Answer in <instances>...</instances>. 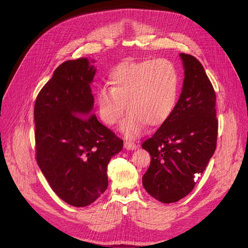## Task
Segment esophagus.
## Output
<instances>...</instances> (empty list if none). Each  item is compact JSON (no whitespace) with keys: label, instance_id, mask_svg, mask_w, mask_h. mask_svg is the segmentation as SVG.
I'll return each instance as SVG.
<instances>
[{"label":"esophagus","instance_id":"1","mask_svg":"<svg viewBox=\"0 0 248 248\" xmlns=\"http://www.w3.org/2000/svg\"><path fill=\"white\" fill-rule=\"evenodd\" d=\"M138 148V146L136 145V142H134V141H129V140H125L124 141V149H126V150H136Z\"/></svg>","mask_w":248,"mask_h":248}]
</instances>
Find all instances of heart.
Returning a JSON list of instances; mask_svg holds the SVG:
<instances>
[{
    "label": "heart",
    "instance_id": "1",
    "mask_svg": "<svg viewBox=\"0 0 248 248\" xmlns=\"http://www.w3.org/2000/svg\"><path fill=\"white\" fill-rule=\"evenodd\" d=\"M108 87L96 93L100 120L108 125L120 121L125 108L128 113L121 124L127 138H137L147 124L159 126L172 115L179 96L180 78L173 62L167 59L124 61L108 74Z\"/></svg>",
    "mask_w": 248,
    "mask_h": 248
}]
</instances>
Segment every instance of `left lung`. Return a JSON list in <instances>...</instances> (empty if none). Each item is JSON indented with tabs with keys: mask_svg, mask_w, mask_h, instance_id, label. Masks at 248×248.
I'll list each match as a JSON object with an SVG mask.
<instances>
[{
	"mask_svg": "<svg viewBox=\"0 0 248 248\" xmlns=\"http://www.w3.org/2000/svg\"><path fill=\"white\" fill-rule=\"evenodd\" d=\"M185 69L176 108L154 136L142 142L151 155L142 185L162 203L177 202L194 189L216 150V94L202 64L181 53Z\"/></svg>",
	"mask_w": 248,
	"mask_h": 248,
	"instance_id": "left-lung-1",
	"label": "left lung"
}]
</instances>
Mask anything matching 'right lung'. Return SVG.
Returning <instances> with one entry per match:
<instances>
[{"label":"right lung","instance_id":"right-lung-1","mask_svg":"<svg viewBox=\"0 0 248 248\" xmlns=\"http://www.w3.org/2000/svg\"><path fill=\"white\" fill-rule=\"evenodd\" d=\"M95 71L87 58L63 62L34 107L37 164L57 196L75 207L107 190L108 165L124 145L93 113Z\"/></svg>","mask_w":248,"mask_h":248}]
</instances>
